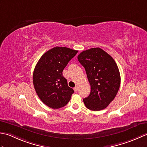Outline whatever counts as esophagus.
I'll return each mask as SVG.
<instances>
[{"label": "esophagus", "mask_w": 147, "mask_h": 147, "mask_svg": "<svg viewBox=\"0 0 147 147\" xmlns=\"http://www.w3.org/2000/svg\"><path fill=\"white\" fill-rule=\"evenodd\" d=\"M74 91L76 92H77V91H78V87H75V88H74Z\"/></svg>", "instance_id": "34e87169"}]
</instances>
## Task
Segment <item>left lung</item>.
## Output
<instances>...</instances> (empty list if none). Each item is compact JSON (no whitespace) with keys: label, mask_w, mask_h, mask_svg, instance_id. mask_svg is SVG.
<instances>
[{"label":"left lung","mask_w":147,"mask_h":147,"mask_svg":"<svg viewBox=\"0 0 147 147\" xmlns=\"http://www.w3.org/2000/svg\"><path fill=\"white\" fill-rule=\"evenodd\" d=\"M77 58L84 67L91 85L90 94L84 99V103L92 111L105 109L115 98L121 84L115 60L100 47L84 51Z\"/></svg>","instance_id":"left-lung-1"}]
</instances>
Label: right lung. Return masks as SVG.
Returning <instances> with one entry per match:
<instances>
[{
  "mask_svg": "<svg viewBox=\"0 0 147 147\" xmlns=\"http://www.w3.org/2000/svg\"><path fill=\"white\" fill-rule=\"evenodd\" d=\"M78 51L55 47L45 53L36 65L33 74L35 90L40 100L53 109L65 107L74 91L68 87L63 70Z\"/></svg>",
  "mask_w": 147,
  "mask_h": 147,
  "instance_id": "obj_1",
  "label": "right lung"
}]
</instances>
